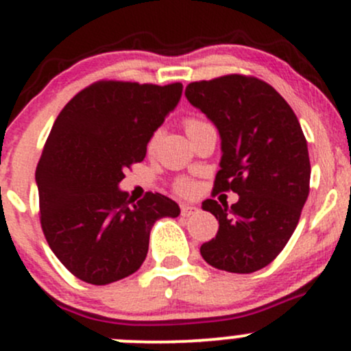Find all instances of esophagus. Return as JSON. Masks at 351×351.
I'll list each match as a JSON object with an SVG mask.
<instances>
[{"label": "esophagus", "mask_w": 351, "mask_h": 351, "mask_svg": "<svg viewBox=\"0 0 351 351\" xmlns=\"http://www.w3.org/2000/svg\"><path fill=\"white\" fill-rule=\"evenodd\" d=\"M197 212H198L197 206H193V205H182V215L183 217H190V215H193V213H197Z\"/></svg>", "instance_id": "1"}]
</instances>
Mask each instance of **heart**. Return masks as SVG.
<instances>
[{
    "label": "heart",
    "mask_w": 351,
    "mask_h": 351,
    "mask_svg": "<svg viewBox=\"0 0 351 351\" xmlns=\"http://www.w3.org/2000/svg\"><path fill=\"white\" fill-rule=\"evenodd\" d=\"M205 124H208V123H205V121H202V119H197V117H186V119H185V129H186L188 134H190V132H193L195 129L205 126ZM158 139H160V132H158V131L153 132V136H151L149 141H147V151H153L154 147H156ZM175 190L178 191L180 195H190L191 191L195 190V185H193V182H191V180L180 178L178 182L175 183Z\"/></svg>",
    "instance_id": "obj_1"
}]
</instances>
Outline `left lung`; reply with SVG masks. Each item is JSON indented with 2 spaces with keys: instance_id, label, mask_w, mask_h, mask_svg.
<instances>
[{
  "instance_id": "8db88e82",
  "label": "left lung",
  "mask_w": 351,
  "mask_h": 351,
  "mask_svg": "<svg viewBox=\"0 0 351 351\" xmlns=\"http://www.w3.org/2000/svg\"><path fill=\"white\" fill-rule=\"evenodd\" d=\"M185 95L222 138L213 193L239 195L232 206L212 198L202 205L219 220L202 257L220 271H259L284 249L308 200L311 165L300 121L274 87L252 75L191 82Z\"/></svg>"
}]
</instances>
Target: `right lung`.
<instances>
[{
	"label": "right lung",
	"instance_id": "1",
	"mask_svg": "<svg viewBox=\"0 0 351 351\" xmlns=\"http://www.w3.org/2000/svg\"><path fill=\"white\" fill-rule=\"evenodd\" d=\"M180 82L97 80L55 119L36 166L40 223L51 252L80 281L104 286L145 263L149 232L180 206L147 191L134 202L117 185L145 160L153 132L182 97Z\"/></svg>",
	"mask_w": 351,
	"mask_h": 351
}]
</instances>
